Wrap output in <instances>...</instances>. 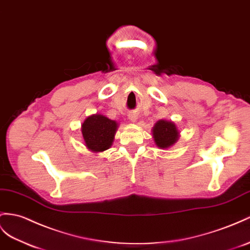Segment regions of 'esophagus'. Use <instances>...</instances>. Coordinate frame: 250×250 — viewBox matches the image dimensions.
Returning <instances> with one entry per match:
<instances>
[{"label":"esophagus","mask_w":250,"mask_h":250,"mask_svg":"<svg viewBox=\"0 0 250 250\" xmlns=\"http://www.w3.org/2000/svg\"><path fill=\"white\" fill-rule=\"evenodd\" d=\"M129 119L132 121V123H135L136 119H137V115L135 113H131L129 115Z\"/></svg>","instance_id":"1"}]
</instances>
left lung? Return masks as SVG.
I'll use <instances>...</instances> for the list:
<instances>
[{"mask_svg": "<svg viewBox=\"0 0 250 250\" xmlns=\"http://www.w3.org/2000/svg\"><path fill=\"white\" fill-rule=\"evenodd\" d=\"M152 134L156 146L162 149L173 146L180 136V132L174 123L167 120H158L153 126Z\"/></svg>", "mask_w": 250, "mask_h": 250, "instance_id": "1", "label": "left lung"}]
</instances>
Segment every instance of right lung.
Listing matches in <instances>:
<instances>
[{
	"label": "right lung",
	"instance_id": "1",
	"mask_svg": "<svg viewBox=\"0 0 250 250\" xmlns=\"http://www.w3.org/2000/svg\"><path fill=\"white\" fill-rule=\"evenodd\" d=\"M118 124L100 114L87 117L82 124V136L88 150L102 152L107 150L113 144Z\"/></svg>",
	"mask_w": 250,
	"mask_h": 250
}]
</instances>
